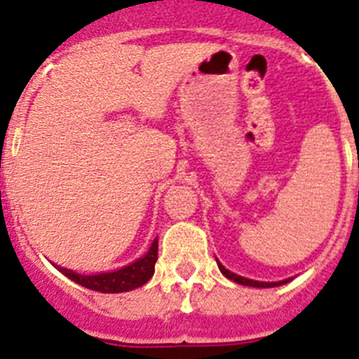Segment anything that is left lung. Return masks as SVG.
<instances>
[{
    "label": "left lung",
    "mask_w": 359,
    "mask_h": 359,
    "mask_svg": "<svg viewBox=\"0 0 359 359\" xmlns=\"http://www.w3.org/2000/svg\"><path fill=\"white\" fill-rule=\"evenodd\" d=\"M219 269H221V273L224 275L226 278H230V280L237 282V284H243V286H252V287H275V286H280V284H284V282L287 280H282V282H257V280H250V278H244V277H239V275L231 273V271H228L226 268H224L221 262H217Z\"/></svg>",
    "instance_id": "obj_1"
}]
</instances>
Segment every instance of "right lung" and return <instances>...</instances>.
<instances>
[{"instance_id":"obj_1","label":"right lung","mask_w":359,"mask_h":359,"mask_svg":"<svg viewBox=\"0 0 359 359\" xmlns=\"http://www.w3.org/2000/svg\"><path fill=\"white\" fill-rule=\"evenodd\" d=\"M158 259V239H154L149 252L145 253L142 259H138L133 264L120 268L118 271H111V273H100V275H81L75 273L72 269L57 268L61 269L62 273L73 282H77L81 286L88 287V290L100 291V293H123V291H131L135 287L144 286L145 282L152 277L154 273V264Z\"/></svg>"}]
</instances>
